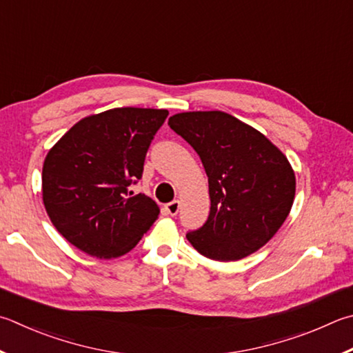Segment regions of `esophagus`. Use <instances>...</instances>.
Wrapping results in <instances>:
<instances>
[{
  "mask_svg": "<svg viewBox=\"0 0 353 353\" xmlns=\"http://www.w3.org/2000/svg\"><path fill=\"white\" fill-rule=\"evenodd\" d=\"M165 210H166V213H168L170 216H176L179 213V210H181V202L172 201L170 203H166L165 205Z\"/></svg>",
  "mask_w": 353,
  "mask_h": 353,
  "instance_id": "esophagus-1",
  "label": "esophagus"
}]
</instances>
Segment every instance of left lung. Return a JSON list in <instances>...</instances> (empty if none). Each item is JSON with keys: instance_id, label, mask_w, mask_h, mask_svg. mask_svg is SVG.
<instances>
[{"instance_id": "left-lung-1", "label": "left lung", "mask_w": 353, "mask_h": 353, "mask_svg": "<svg viewBox=\"0 0 353 353\" xmlns=\"http://www.w3.org/2000/svg\"><path fill=\"white\" fill-rule=\"evenodd\" d=\"M172 131L193 146L208 176L210 214L187 233L199 253L238 261L270 241L294 199V172L265 136L222 111L170 117Z\"/></svg>"}]
</instances>
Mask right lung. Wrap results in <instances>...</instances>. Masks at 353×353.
<instances>
[{
	"label": "right lung",
	"mask_w": 353,
	"mask_h": 353,
	"mask_svg": "<svg viewBox=\"0 0 353 353\" xmlns=\"http://www.w3.org/2000/svg\"><path fill=\"white\" fill-rule=\"evenodd\" d=\"M166 110L115 108L80 120L48 152L43 202L59 233L95 258H119L159 217L151 197L132 194Z\"/></svg>",
	"instance_id": "add662e5"
}]
</instances>
